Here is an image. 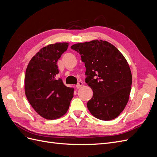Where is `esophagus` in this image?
Wrapping results in <instances>:
<instances>
[{
	"label": "esophagus",
	"mask_w": 157,
	"mask_h": 157,
	"mask_svg": "<svg viewBox=\"0 0 157 157\" xmlns=\"http://www.w3.org/2000/svg\"><path fill=\"white\" fill-rule=\"evenodd\" d=\"M82 82H81V81H79L78 82V84L76 85V88H77V89H79L80 88H81V86H82Z\"/></svg>",
	"instance_id": "esophagus-1"
}]
</instances>
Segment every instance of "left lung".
Instances as JSON below:
<instances>
[{
	"instance_id": "1",
	"label": "left lung",
	"mask_w": 157,
	"mask_h": 157,
	"mask_svg": "<svg viewBox=\"0 0 157 157\" xmlns=\"http://www.w3.org/2000/svg\"><path fill=\"white\" fill-rule=\"evenodd\" d=\"M81 56L86 67L85 82L93 96L87 103L92 115L111 121L124 110L129 99L132 77L126 59L107 41L94 40L71 47Z\"/></svg>"
}]
</instances>
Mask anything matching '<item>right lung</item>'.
I'll return each instance as SVG.
<instances>
[{
    "mask_svg": "<svg viewBox=\"0 0 157 157\" xmlns=\"http://www.w3.org/2000/svg\"><path fill=\"white\" fill-rule=\"evenodd\" d=\"M68 42H57L41 48L26 69L25 92L32 107L40 116L54 120L68 111L74 88L67 87L61 78L57 61L67 50Z\"/></svg>",
    "mask_w": 157,
    "mask_h": 157,
    "instance_id": "obj_1",
    "label": "right lung"
}]
</instances>
